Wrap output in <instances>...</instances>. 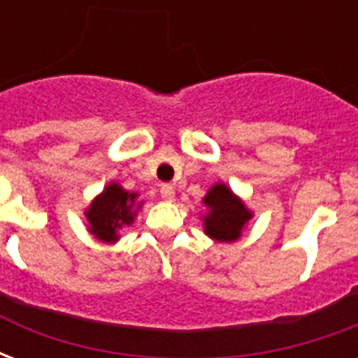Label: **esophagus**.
<instances>
[{
    "mask_svg": "<svg viewBox=\"0 0 358 358\" xmlns=\"http://www.w3.org/2000/svg\"><path fill=\"white\" fill-rule=\"evenodd\" d=\"M161 197L166 199V201H172V199H174V187H172L171 184H163V186H161Z\"/></svg>",
    "mask_w": 358,
    "mask_h": 358,
    "instance_id": "obj_1",
    "label": "esophagus"
}]
</instances>
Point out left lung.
<instances>
[{
  "instance_id": "obj_1",
  "label": "left lung",
  "mask_w": 358,
  "mask_h": 358,
  "mask_svg": "<svg viewBox=\"0 0 358 358\" xmlns=\"http://www.w3.org/2000/svg\"><path fill=\"white\" fill-rule=\"evenodd\" d=\"M207 213L201 215L203 232L218 243H232L240 240L241 234L253 218V210L248 209L240 195H236L224 182H217L203 197Z\"/></svg>"
}]
</instances>
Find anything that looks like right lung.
<instances>
[{
    "mask_svg": "<svg viewBox=\"0 0 358 358\" xmlns=\"http://www.w3.org/2000/svg\"><path fill=\"white\" fill-rule=\"evenodd\" d=\"M138 197L140 194L128 192L118 182H109L84 210L90 234L103 243H117L120 240L118 232L124 226L134 224L136 215L143 205Z\"/></svg>",
    "mask_w": 358,
    "mask_h": 358,
    "instance_id": "obj_1",
    "label": "right lung"
}]
</instances>
